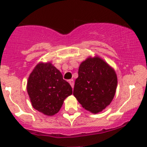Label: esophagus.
Segmentation results:
<instances>
[{"label":"esophagus","mask_w":147,"mask_h":147,"mask_svg":"<svg viewBox=\"0 0 147 147\" xmlns=\"http://www.w3.org/2000/svg\"><path fill=\"white\" fill-rule=\"evenodd\" d=\"M69 83L70 84V85L71 86H72V88H74V80H73V79H70L69 80Z\"/></svg>","instance_id":"obj_1"}]
</instances>
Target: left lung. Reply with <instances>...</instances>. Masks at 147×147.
Listing matches in <instances>:
<instances>
[{
    "instance_id": "8db88e82",
    "label": "left lung",
    "mask_w": 147,
    "mask_h": 147,
    "mask_svg": "<svg viewBox=\"0 0 147 147\" xmlns=\"http://www.w3.org/2000/svg\"><path fill=\"white\" fill-rule=\"evenodd\" d=\"M114 69L98 57L82 62L75 80L73 95L85 109L98 113L114 98L117 87Z\"/></svg>"
}]
</instances>
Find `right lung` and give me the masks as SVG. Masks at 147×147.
Masks as SVG:
<instances>
[{"label": "right lung", "mask_w": 147, "mask_h": 147, "mask_svg": "<svg viewBox=\"0 0 147 147\" xmlns=\"http://www.w3.org/2000/svg\"><path fill=\"white\" fill-rule=\"evenodd\" d=\"M27 92L33 108L53 116L59 112L65 98L72 95V89L50 62H40L28 77Z\"/></svg>", "instance_id": "right-lung-1"}]
</instances>
